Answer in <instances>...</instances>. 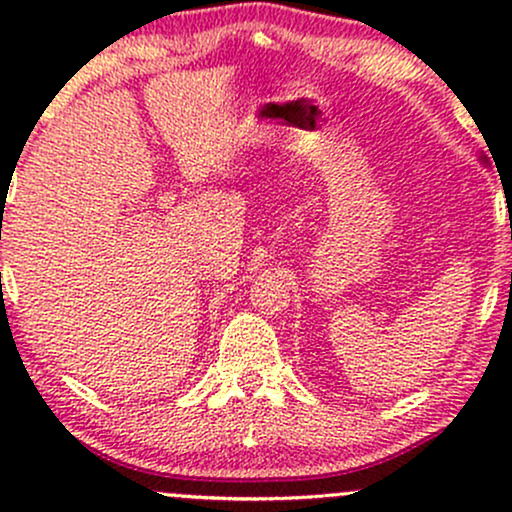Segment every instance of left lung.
Masks as SVG:
<instances>
[{
  "label": "left lung",
  "instance_id": "8db88e82",
  "mask_svg": "<svg viewBox=\"0 0 512 512\" xmlns=\"http://www.w3.org/2000/svg\"><path fill=\"white\" fill-rule=\"evenodd\" d=\"M479 161H481V163H486V156H479Z\"/></svg>",
  "mask_w": 512,
  "mask_h": 512
}]
</instances>
